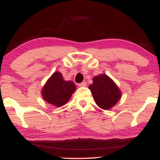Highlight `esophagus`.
<instances>
[{"instance_id": "esophagus-1", "label": "esophagus", "mask_w": 160, "mask_h": 160, "mask_svg": "<svg viewBox=\"0 0 160 160\" xmlns=\"http://www.w3.org/2000/svg\"><path fill=\"white\" fill-rule=\"evenodd\" d=\"M79 86H86V81H83L82 82H80V83L78 84Z\"/></svg>"}]
</instances>
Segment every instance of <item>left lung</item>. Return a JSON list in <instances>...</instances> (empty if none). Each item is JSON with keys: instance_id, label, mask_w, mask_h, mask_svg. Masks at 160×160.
Wrapping results in <instances>:
<instances>
[{"instance_id": "left-lung-1", "label": "left lung", "mask_w": 160, "mask_h": 160, "mask_svg": "<svg viewBox=\"0 0 160 160\" xmlns=\"http://www.w3.org/2000/svg\"><path fill=\"white\" fill-rule=\"evenodd\" d=\"M89 89L97 105L104 110H108L113 107L121 97L119 88L105 74L95 77L92 84L89 85Z\"/></svg>"}]
</instances>
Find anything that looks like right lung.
<instances>
[{"label": "right lung", "mask_w": 160, "mask_h": 160, "mask_svg": "<svg viewBox=\"0 0 160 160\" xmlns=\"http://www.w3.org/2000/svg\"><path fill=\"white\" fill-rule=\"evenodd\" d=\"M76 89L72 81H65L61 73L55 72L47 80L42 90L46 102L56 107L64 105Z\"/></svg>", "instance_id": "1"}]
</instances>
